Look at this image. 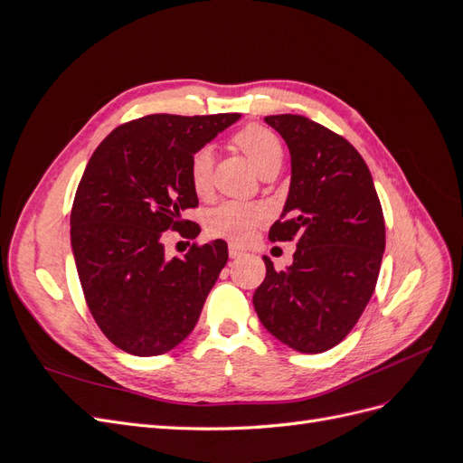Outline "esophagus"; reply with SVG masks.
Here are the masks:
<instances>
[{
	"instance_id": "esophagus-1",
	"label": "esophagus",
	"mask_w": 463,
	"mask_h": 463,
	"mask_svg": "<svg viewBox=\"0 0 463 463\" xmlns=\"http://www.w3.org/2000/svg\"><path fill=\"white\" fill-rule=\"evenodd\" d=\"M228 253H230V259H240V257H243V249H241L240 245H233V243H230V247H228Z\"/></svg>"
}]
</instances>
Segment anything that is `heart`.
Segmentation results:
<instances>
[{
    "mask_svg": "<svg viewBox=\"0 0 463 463\" xmlns=\"http://www.w3.org/2000/svg\"><path fill=\"white\" fill-rule=\"evenodd\" d=\"M233 145L240 148L259 174L278 170L284 158V146L278 135L259 123H250L233 137ZM214 150L203 146L191 156L189 177L194 193L206 197L213 185ZM269 208L260 203L230 201L216 206L206 218V230L213 237H222L233 243L249 241L253 233L269 222Z\"/></svg>",
    "mask_w": 463,
    "mask_h": 463,
    "instance_id": "heart-1",
    "label": "heart"
}]
</instances>
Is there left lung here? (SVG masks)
Segmentation results:
<instances>
[{
  "mask_svg": "<svg viewBox=\"0 0 463 463\" xmlns=\"http://www.w3.org/2000/svg\"><path fill=\"white\" fill-rule=\"evenodd\" d=\"M264 121L291 154L289 194L270 241L298 240L293 264L266 278L255 311L274 338L301 354L338 345L373 296L384 253V216L361 154L344 137L303 116Z\"/></svg>",
  "mask_w": 463,
  "mask_h": 463,
  "instance_id": "8db88e82",
  "label": "left lung"
}]
</instances>
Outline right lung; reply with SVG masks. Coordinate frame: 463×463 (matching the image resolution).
<instances>
[{"instance_id":"obj_1","label":"right lung","mask_w":463,"mask_h":463,"mask_svg":"<svg viewBox=\"0 0 463 463\" xmlns=\"http://www.w3.org/2000/svg\"><path fill=\"white\" fill-rule=\"evenodd\" d=\"M240 118H138L111 131L87 164L71 210L73 257L96 325L123 352L162 355L197 325L228 245L216 240L167 259L162 235L185 227L199 235L181 218L199 206L191 156Z\"/></svg>"}]
</instances>
